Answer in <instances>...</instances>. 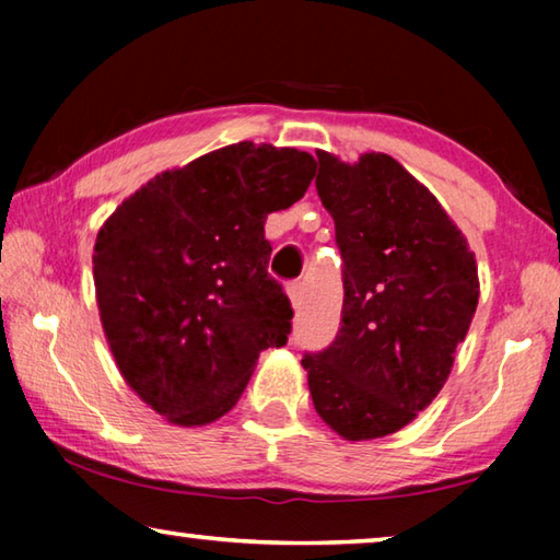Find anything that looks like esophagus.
Listing matches in <instances>:
<instances>
[{"instance_id": "esophagus-1", "label": "esophagus", "mask_w": 560, "mask_h": 560, "mask_svg": "<svg viewBox=\"0 0 560 560\" xmlns=\"http://www.w3.org/2000/svg\"><path fill=\"white\" fill-rule=\"evenodd\" d=\"M289 299H291V306L293 308H301L303 306V283L301 281H293V283H289Z\"/></svg>"}]
</instances>
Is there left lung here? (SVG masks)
I'll return each mask as SVG.
<instances>
[{
	"mask_svg": "<svg viewBox=\"0 0 560 560\" xmlns=\"http://www.w3.org/2000/svg\"><path fill=\"white\" fill-rule=\"evenodd\" d=\"M336 222L343 311L334 343L301 360L320 420L348 442L410 424L447 383L479 301L477 259L428 187L395 158L318 150Z\"/></svg>",
	"mask_w": 560,
	"mask_h": 560,
	"instance_id": "1",
	"label": "left lung"
}]
</instances>
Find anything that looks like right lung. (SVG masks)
<instances>
[{
  "mask_svg": "<svg viewBox=\"0 0 560 560\" xmlns=\"http://www.w3.org/2000/svg\"><path fill=\"white\" fill-rule=\"evenodd\" d=\"M316 160L249 140L165 170L118 205L93 246L101 324L122 381L179 428L220 420L259 353L287 343L267 214L299 202Z\"/></svg>",
  "mask_w": 560,
  "mask_h": 560,
  "instance_id": "1",
  "label": "right lung"
}]
</instances>
